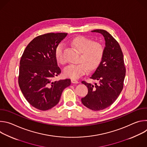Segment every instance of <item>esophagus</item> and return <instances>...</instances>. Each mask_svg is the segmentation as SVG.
I'll return each instance as SVG.
<instances>
[{
	"instance_id": "1",
	"label": "esophagus",
	"mask_w": 147,
	"mask_h": 147,
	"mask_svg": "<svg viewBox=\"0 0 147 147\" xmlns=\"http://www.w3.org/2000/svg\"><path fill=\"white\" fill-rule=\"evenodd\" d=\"M71 82L72 83H73V84H77V83H78L79 82V81H77V80H74V79H71Z\"/></svg>"
}]
</instances>
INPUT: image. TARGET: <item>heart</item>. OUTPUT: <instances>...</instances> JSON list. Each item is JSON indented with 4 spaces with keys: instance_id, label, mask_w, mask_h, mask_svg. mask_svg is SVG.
Here are the masks:
<instances>
[{
    "instance_id": "1",
    "label": "heart",
    "mask_w": 147,
    "mask_h": 147,
    "mask_svg": "<svg viewBox=\"0 0 147 147\" xmlns=\"http://www.w3.org/2000/svg\"><path fill=\"white\" fill-rule=\"evenodd\" d=\"M71 44L81 52L80 63L68 65L64 69L63 73L67 77L78 79L87 73L89 70H95L99 66L103 56L104 48L99 42H93L84 36L76 37L72 40ZM55 56L59 63L64 65L66 63L65 47L63 44H59L56 48Z\"/></svg>"
}]
</instances>
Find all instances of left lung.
Here are the masks:
<instances>
[{"label": "left lung", "mask_w": 147, "mask_h": 147, "mask_svg": "<svg viewBox=\"0 0 147 147\" xmlns=\"http://www.w3.org/2000/svg\"><path fill=\"white\" fill-rule=\"evenodd\" d=\"M92 32L103 35L105 47L100 65L90 77L94 84L81 82L88 88V94L81 98L82 104L92 111L105 109L116 100L121 92L125 75L124 57L117 41L107 31L95 30Z\"/></svg>", "instance_id": "1"}]
</instances>
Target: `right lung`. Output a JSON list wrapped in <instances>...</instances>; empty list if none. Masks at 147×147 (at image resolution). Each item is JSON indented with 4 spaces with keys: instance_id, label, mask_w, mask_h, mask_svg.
Listing matches in <instances>:
<instances>
[{
    "instance_id": "add662e5",
    "label": "right lung",
    "mask_w": 147,
    "mask_h": 147,
    "mask_svg": "<svg viewBox=\"0 0 147 147\" xmlns=\"http://www.w3.org/2000/svg\"><path fill=\"white\" fill-rule=\"evenodd\" d=\"M67 33H47L35 37L26 48L20 62L18 84L33 107L49 110L58 103L70 79L54 81L61 73L55 49Z\"/></svg>"
}]
</instances>
